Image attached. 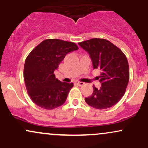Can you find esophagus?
Instances as JSON below:
<instances>
[{
  "label": "esophagus",
  "mask_w": 148,
  "mask_h": 148,
  "mask_svg": "<svg viewBox=\"0 0 148 148\" xmlns=\"http://www.w3.org/2000/svg\"><path fill=\"white\" fill-rule=\"evenodd\" d=\"M76 84H77V85H79V86H83V85H84V83L80 82V81H77V82H76Z\"/></svg>",
  "instance_id": "34e87169"
}]
</instances>
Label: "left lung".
<instances>
[{
  "label": "left lung",
  "mask_w": 148,
  "mask_h": 148,
  "mask_svg": "<svg viewBox=\"0 0 148 148\" xmlns=\"http://www.w3.org/2000/svg\"><path fill=\"white\" fill-rule=\"evenodd\" d=\"M79 45L90 55L93 69L101 71L97 77L101 88L97 89L93 86V93L85 101L97 109L114 106L123 97L130 80L127 57L118 47L105 39L93 38L79 42Z\"/></svg>",
  "instance_id": "left-lung-1"
}]
</instances>
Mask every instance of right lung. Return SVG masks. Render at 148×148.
<instances>
[{
    "mask_svg": "<svg viewBox=\"0 0 148 148\" xmlns=\"http://www.w3.org/2000/svg\"><path fill=\"white\" fill-rule=\"evenodd\" d=\"M78 49L74 42L48 39L30 53L25 61L23 78L28 95L35 104L51 110L64 103L74 84L61 82L54 71L68 53Z\"/></svg>",
    "mask_w": 148,
    "mask_h": 148,
    "instance_id": "add662e5",
    "label": "right lung"
}]
</instances>
